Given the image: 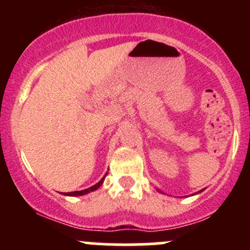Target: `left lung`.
Wrapping results in <instances>:
<instances>
[{"label":"left lung","instance_id":"obj_1","mask_svg":"<svg viewBox=\"0 0 250 250\" xmlns=\"http://www.w3.org/2000/svg\"><path fill=\"white\" fill-rule=\"evenodd\" d=\"M160 192H161V191H160Z\"/></svg>","mask_w":250,"mask_h":250}]
</instances>
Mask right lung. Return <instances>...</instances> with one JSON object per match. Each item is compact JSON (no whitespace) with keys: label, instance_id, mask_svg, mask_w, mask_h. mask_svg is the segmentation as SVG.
Masks as SVG:
<instances>
[{"label":"right lung","instance_id":"right-lung-1","mask_svg":"<svg viewBox=\"0 0 250 250\" xmlns=\"http://www.w3.org/2000/svg\"><path fill=\"white\" fill-rule=\"evenodd\" d=\"M105 176H106V174H105ZM105 176L102 179V180L99 181V183L95 184V185H93L92 188H85V190H82V191H74V192H64V193H62V195H65V196H83V195H85V193L92 192V191L98 190V188H99L100 186L103 185V183H104Z\"/></svg>","mask_w":250,"mask_h":250}]
</instances>
